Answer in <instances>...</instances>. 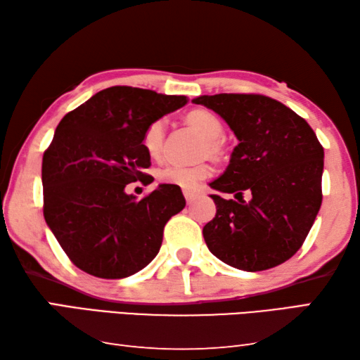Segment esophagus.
I'll use <instances>...</instances> for the list:
<instances>
[{
  "label": "esophagus",
  "mask_w": 360,
  "mask_h": 360,
  "mask_svg": "<svg viewBox=\"0 0 360 360\" xmlns=\"http://www.w3.org/2000/svg\"><path fill=\"white\" fill-rule=\"evenodd\" d=\"M184 197H186V201H187V205H192V202L198 198V193H195V192H188V191H186L184 192Z\"/></svg>",
  "instance_id": "obj_1"
}]
</instances>
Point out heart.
Returning a JSON list of instances; mask_svg holds the SVG:
<instances>
[{"instance_id":"b5f03b06","label":"heart","mask_w":360,"mask_h":360,"mask_svg":"<svg viewBox=\"0 0 360 360\" xmlns=\"http://www.w3.org/2000/svg\"><path fill=\"white\" fill-rule=\"evenodd\" d=\"M187 122L195 127L205 136V141L200 146V155H211L217 159L224 154V124L214 113L207 110H193L187 115ZM167 121L160 117L149 122L141 136V145L145 148L149 158L159 159L163 153V143H165ZM211 174V165L207 162H198L195 165H179V163H169L159 169L158 178L163 184H172L182 188V191H195L200 182Z\"/></svg>"}]
</instances>
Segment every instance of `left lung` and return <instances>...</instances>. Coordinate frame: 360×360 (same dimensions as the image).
<instances>
[{
	"label": "left lung",
	"mask_w": 360,
	"mask_h": 360,
	"mask_svg": "<svg viewBox=\"0 0 360 360\" xmlns=\"http://www.w3.org/2000/svg\"><path fill=\"white\" fill-rule=\"evenodd\" d=\"M226 121L239 145L212 188L217 212L202 228L206 245L236 269L266 271L302 247L321 207L324 149L304 117L263 94L193 99ZM251 200H243V192Z\"/></svg>",
	"instance_id": "left-lung-1"
}]
</instances>
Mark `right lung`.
Listing matches in <instances>:
<instances>
[{"label":"right lung","instance_id":"obj_1","mask_svg":"<svg viewBox=\"0 0 360 360\" xmlns=\"http://www.w3.org/2000/svg\"><path fill=\"white\" fill-rule=\"evenodd\" d=\"M187 103L151 89H102L58 124L42 158L44 217L78 269L124 278L159 253L163 226L186 206L179 187L160 184L141 200L130 182L151 184L143 132Z\"/></svg>","mask_w":360,"mask_h":360}]
</instances>
